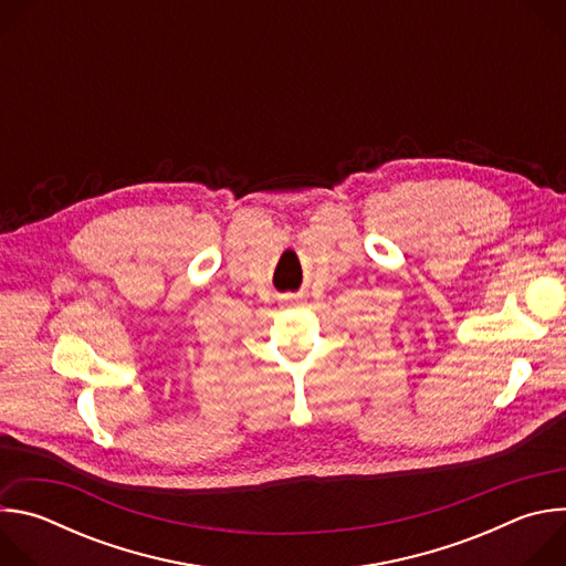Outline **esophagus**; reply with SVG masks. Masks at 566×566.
<instances>
[{"label":"esophagus","instance_id":"obj_1","mask_svg":"<svg viewBox=\"0 0 566 566\" xmlns=\"http://www.w3.org/2000/svg\"><path fill=\"white\" fill-rule=\"evenodd\" d=\"M284 300H286V302H297V295H286Z\"/></svg>","mask_w":566,"mask_h":566}]
</instances>
